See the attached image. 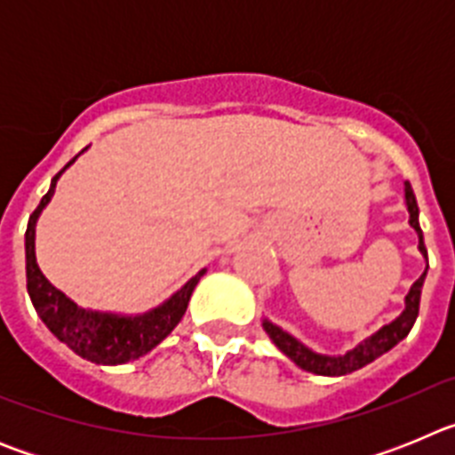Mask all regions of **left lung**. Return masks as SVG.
<instances>
[{
	"label": "left lung",
	"mask_w": 455,
	"mask_h": 455,
	"mask_svg": "<svg viewBox=\"0 0 455 455\" xmlns=\"http://www.w3.org/2000/svg\"><path fill=\"white\" fill-rule=\"evenodd\" d=\"M405 203H408L410 225H412V228L417 230V235H419V251L421 255L426 257L424 235H421V228H419V207H417L415 193H412L410 182H405ZM424 277H426V271L421 273L419 280L410 287L408 296H405L403 315H401L396 321H392L389 325H385V328H380L376 335L364 339L360 347L348 351L347 355H339V357L319 355V353L305 348L299 339H293L291 335H287V332L280 331L277 325L268 323V321H264V331L268 332L273 344H275L284 355L291 357L293 363L299 364L300 369H305V371H312L316 373V376H347V373L367 367V364L373 363L376 357L387 353L389 348H394L401 339L408 337V332L412 331V325H415L417 315H419V299H421V287H424Z\"/></svg>",
	"instance_id": "left-lung-1"
}]
</instances>
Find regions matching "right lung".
<instances>
[{"label": "right lung", "mask_w": 455, "mask_h": 455, "mask_svg": "<svg viewBox=\"0 0 455 455\" xmlns=\"http://www.w3.org/2000/svg\"><path fill=\"white\" fill-rule=\"evenodd\" d=\"M75 159H70L68 166ZM63 171H59L52 178L50 191L43 196L40 204L34 209V214L29 216L27 235H24V248H27V291H29L31 303H34L36 312L43 319V323L54 332L56 339H61L66 347H70L84 360H91L95 364L130 363V360H136V357L152 351L182 321L188 299H191L193 289H196V284H198L200 275L204 271L191 277L162 307L152 309V312H148L143 316L102 315V312H88V309L77 307V305L68 299L66 293L52 287L50 280L40 273L34 252L36 220H38V214L43 212V207L54 196L56 180L61 178Z\"/></svg>", "instance_id": "add662e5"}]
</instances>
